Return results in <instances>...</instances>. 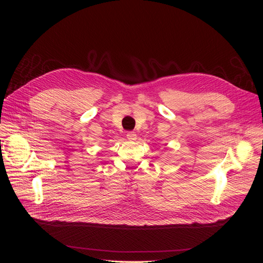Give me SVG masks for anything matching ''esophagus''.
Instances as JSON below:
<instances>
[{
    "label": "esophagus",
    "instance_id": "obj_1",
    "mask_svg": "<svg viewBox=\"0 0 263 263\" xmlns=\"http://www.w3.org/2000/svg\"><path fill=\"white\" fill-rule=\"evenodd\" d=\"M127 138H128L129 140H136V138H137V135H136V133L135 132H127Z\"/></svg>",
    "mask_w": 263,
    "mask_h": 263
}]
</instances>
